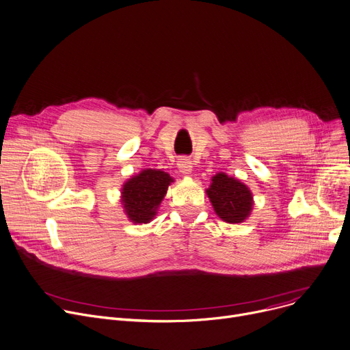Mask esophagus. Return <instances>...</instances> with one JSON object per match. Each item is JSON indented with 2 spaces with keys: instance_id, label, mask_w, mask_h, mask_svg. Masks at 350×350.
Returning <instances> with one entry per match:
<instances>
[{
  "instance_id": "34e87169",
  "label": "esophagus",
  "mask_w": 350,
  "mask_h": 350,
  "mask_svg": "<svg viewBox=\"0 0 350 350\" xmlns=\"http://www.w3.org/2000/svg\"><path fill=\"white\" fill-rule=\"evenodd\" d=\"M177 169L181 174H191L193 172V163L187 157H181L177 161Z\"/></svg>"
}]
</instances>
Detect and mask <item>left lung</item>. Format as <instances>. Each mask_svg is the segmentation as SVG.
I'll return each instance as SVG.
<instances>
[{"mask_svg": "<svg viewBox=\"0 0 350 350\" xmlns=\"http://www.w3.org/2000/svg\"><path fill=\"white\" fill-rule=\"evenodd\" d=\"M215 214L228 224H241L247 219L253 209V194L241 180L226 173H217L205 190Z\"/></svg>", "mask_w": 350, "mask_h": 350, "instance_id": "8db88e82", "label": "left lung"}]
</instances>
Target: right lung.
Returning <instances> with one entry per match:
<instances>
[{
  "label": "right lung",
  "instance_id": "right-lung-1",
  "mask_svg": "<svg viewBox=\"0 0 350 350\" xmlns=\"http://www.w3.org/2000/svg\"><path fill=\"white\" fill-rule=\"evenodd\" d=\"M174 181L169 173L159 169H145L128 178L121 189L124 213L135 225L149 224Z\"/></svg>",
  "mask_w": 350,
  "mask_h": 350
}]
</instances>
